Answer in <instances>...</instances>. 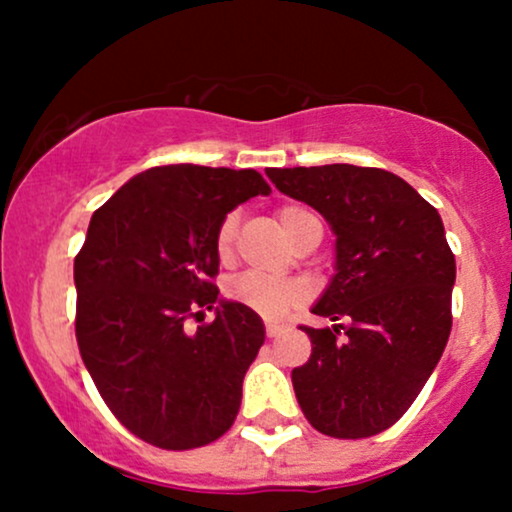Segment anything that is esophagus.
<instances>
[{
  "instance_id": "34e87169",
  "label": "esophagus",
  "mask_w": 512,
  "mask_h": 512,
  "mask_svg": "<svg viewBox=\"0 0 512 512\" xmlns=\"http://www.w3.org/2000/svg\"><path fill=\"white\" fill-rule=\"evenodd\" d=\"M281 332H284V325H279V322H267V337H279Z\"/></svg>"
}]
</instances>
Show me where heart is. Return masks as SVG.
Returning a JSON list of instances; mask_svg holds the SVG:
<instances>
[{
    "instance_id": "1",
    "label": "heart",
    "mask_w": 512,
    "mask_h": 512,
    "mask_svg": "<svg viewBox=\"0 0 512 512\" xmlns=\"http://www.w3.org/2000/svg\"><path fill=\"white\" fill-rule=\"evenodd\" d=\"M308 219H315L313 211L305 207H296V204H289L279 211V223L284 228V233L293 240L298 233V228L303 226ZM236 223L238 216L228 214L223 223L219 226V233H216V252L221 257L231 255L233 240H236ZM228 298L236 301L245 308H250L252 313L267 317V320H279V317L289 315L293 308L305 298V286L301 281L291 279H269V276L260 274H243L238 276L236 281H231L228 286Z\"/></svg>"
}]
</instances>
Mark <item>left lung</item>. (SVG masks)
<instances>
[{
  "mask_svg": "<svg viewBox=\"0 0 512 512\" xmlns=\"http://www.w3.org/2000/svg\"><path fill=\"white\" fill-rule=\"evenodd\" d=\"M276 190L320 211L334 233V274L291 380L305 419L332 438H368L411 407L448 344L455 255L443 219L407 180L349 163L269 168Z\"/></svg>",
  "mask_w": 512,
  "mask_h": 512,
  "instance_id": "1",
  "label": "left lung"
}]
</instances>
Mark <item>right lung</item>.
<instances>
[{
    "instance_id": "add662e5",
    "label": "right lung",
    "mask_w": 512,
    "mask_h": 512,
    "mask_svg": "<svg viewBox=\"0 0 512 512\" xmlns=\"http://www.w3.org/2000/svg\"><path fill=\"white\" fill-rule=\"evenodd\" d=\"M269 192L252 168L178 163L134 175L93 211L74 260L76 342L110 411L156 448H199L236 421L264 322L211 284L216 233ZM211 307L214 323L184 332Z\"/></svg>"
}]
</instances>
